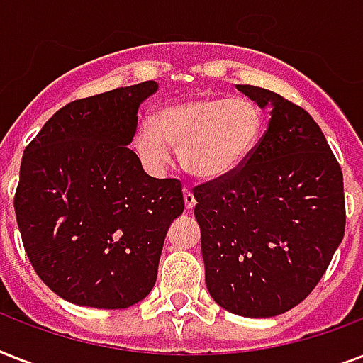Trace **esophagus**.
<instances>
[{"label": "esophagus", "mask_w": 363, "mask_h": 363, "mask_svg": "<svg viewBox=\"0 0 363 363\" xmlns=\"http://www.w3.org/2000/svg\"><path fill=\"white\" fill-rule=\"evenodd\" d=\"M182 198H184V207H186L188 211H192L194 207H196V198H194V194L190 192L188 188L182 190Z\"/></svg>", "instance_id": "esophagus-1"}]
</instances>
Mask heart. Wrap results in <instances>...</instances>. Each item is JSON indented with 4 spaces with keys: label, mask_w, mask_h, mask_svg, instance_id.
<instances>
[{
    "label": "heart",
    "mask_w": 363,
    "mask_h": 363,
    "mask_svg": "<svg viewBox=\"0 0 363 363\" xmlns=\"http://www.w3.org/2000/svg\"><path fill=\"white\" fill-rule=\"evenodd\" d=\"M264 118L247 98H190L156 111L133 131V150L152 173L162 171L179 148L182 167L199 181L232 175L254 150Z\"/></svg>",
    "instance_id": "obj_1"
}]
</instances>
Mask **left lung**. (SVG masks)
<instances>
[{
  "mask_svg": "<svg viewBox=\"0 0 363 363\" xmlns=\"http://www.w3.org/2000/svg\"><path fill=\"white\" fill-rule=\"evenodd\" d=\"M235 88L269 109V124L242 167L194 190V215L211 298L269 318L313 292L343 241V173L307 111L265 88Z\"/></svg>",
  "mask_w": 363,
  "mask_h": 363,
  "instance_id": "1",
  "label": "left lung"
}]
</instances>
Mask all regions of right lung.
Listing matches in <instances>:
<instances>
[{"label": "right lung", "instance_id": "right-lung-1", "mask_svg": "<svg viewBox=\"0 0 363 363\" xmlns=\"http://www.w3.org/2000/svg\"><path fill=\"white\" fill-rule=\"evenodd\" d=\"M145 81L54 113L26 147L14 213L26 254L65 301L125 309L150 294L169 224L184 211L181 182L154 179L128 145Z\"/></svg>", "mask_w": 363, "mask_h": 363}]
</instances>
